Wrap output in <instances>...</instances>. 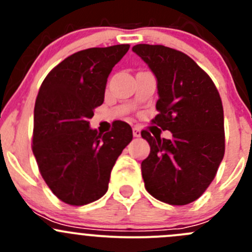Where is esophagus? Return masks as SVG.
Instances as JSON below:
<instances>
[{
    "mask_svg": "<svg viewBox=\"0 0 252 252\" xmlns=\"http://www.w3.org/2000/svg\"><path fill=\"white\" fill-rule=\"evenodd\" d=\"M133 135L135 136V138H140L141 136V130L139 128H133Z\"/></svg>",
    "mask_w": 252,
    "mask_h": 252,
    "instance_id": "obj_1",
    "label": "esophagus"
}]
</instances>
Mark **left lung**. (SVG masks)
Listing matches in <instances>:
<instances>
[{"label": "left lung", "mask_w": 252, "mask_h": 252, "mask_svg": "<svg viewBox=\"0 0 252 252\" xmlns=\"http://www.w3.org/2000/svg\"><path fill=\"white\" fill-rule=\"evenodd\" d=\"M156 77L155 123L171 139L141 136L150 155L141 162L147 191L169 205H188L211 184L224 156V117L211 78L185 53L162 45L133 47Z\"/></svg>", "instance_id": "obj_1"}]
</instances>
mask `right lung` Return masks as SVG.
Instances as JSON below:
<instances>
[{"instance_id": "add662e5", "label": "right lung", "mask_w": 252, "mask_h": 252, "mask_svg": "<svg viewBox=\"0 0 252 252\" xmlns=\"http://www.w3.org/2000/svg\"><path fill=\"white\" fill-rule=\"evenodd\" d=\"M129 45L79 51L56 65L40 86L34 108L32 154L40 173L63 202L81 206L106 194L111 171L133 130L118 121L111 131L90 128L107 78Z\"/></svg>"}]
</instances>
